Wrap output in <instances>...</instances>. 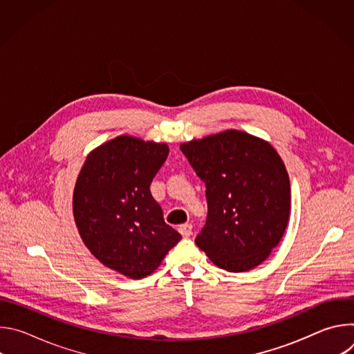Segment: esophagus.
<instances>
[{"instance_id":"34e87169","label":"esophagus","mask_w":354,"mask_h":354,"mask_svg":"<svg viewBox=\"0 0 354 354\" xmlns=\"http://www.w3.org/2000/svg\"><path fill=\"white\" fill-rule=\"evenodd\" d=\"M179 232L182 234L183 238H189L192 235V225L190 224H182L179 227Z\"/></svg>"}]
</instances>
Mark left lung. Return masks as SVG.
Segmentation results:
<instances>
[{"instance_id": "obj_1", "label": "left lung", "mask_w": 354, "mask_h": 354, "mask_svg": "<svg viewBox=\"0 0 354 354\" xmlns=\"http://www.w3.org/2000/svg\"><path fill=\"white\" fill-rule=\"evenodd\" d=\"M206 185L207 218L194 242L227 272L261 265L280 242L290 216V180L276 149L227 130L180 145Z\"/></svg>"}]
</instances>
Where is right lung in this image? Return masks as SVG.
Returning <instances> with one entry per match:
<instances>
[{
    "instance_id": "1",
    "label": "right lung",
    "mask_w": 354,
    "mask_h": 354,
    "mask_svg": "<svg viewBox=\"0 0 354 354\" xmlns=\"http://www.w3.org/2000/svg\"><path fill=\"white\" fill-rule=\"evenodd\" d=\"M168 154L167 144L120 136L88 156L75 183L73 212L84 243L130 279L153 273L182 238L149 190Z\"/></svg>"
}]
</instances>
